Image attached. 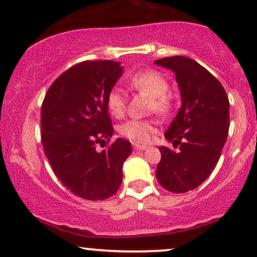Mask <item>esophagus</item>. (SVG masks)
<instances>
[{
    "instance_id": "obj_1",
    "label": "esophagus",
    "mask_w": 257,
    "mask_h": 257,
    "mask_svg": "<svg viewBox=\"0 0 257 257\" xmlns=\"http://www.w3.org/2000/svg\"><path fill=\"white\" fill-rule=\"evenodd\" d=\"M133 148H135V150H138V151H144V150L148 149V146H146V145H139V144H133Z\"/></svg>"
}]
</instances>
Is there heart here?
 <instances>
[{"label": "heart", "mask_w": 257, "mask_h": 257, "mask_svg": "<svg viewBox=\"0 0 257 257\" xmlns=\"http://www.w3.org/2000/svg\"><path fill=\"white\" fill-rule=\"evenodd\" d=\"M128 85L133 89L144 92L152 96L151 109L159 113H166L171 107V102L166 95L169 92V82L164 76L155 71H143L135 73L128 79ZM106 105L109 113L115 118L124 115L126 109V98L120 88L114 87L108 92ZM156 132V122L143 119H130L119 127V133L136 144H146Z\"/></svg>", "instance_id": "obj_1"}]
</instances>
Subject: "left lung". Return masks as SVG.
<instances>
[{
  "instance_id": "obj_1",
  "label": "left lung",
  "mask_w": 257,
  "mask_h": 257,
  "mask_svg": "<svg viewBox=\"0 0 257 257\" xmlns=\"http://www.w3.org/2000/svg\"><path fill=\"white\" fill-rule=\"evenodd\" d=\"M155 63L175 73L182 96L164 135L179 150L159 148L156 177L164 189L182 194L201 185L217 164L229 131V99L221 82L195 60L177 55Z\"/></svg>"
}]
</instances>
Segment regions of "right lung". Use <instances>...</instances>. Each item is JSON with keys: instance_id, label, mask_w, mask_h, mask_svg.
<instances>
[{"instance_id": "1", "label": "right lung", "mask_w": 257, "mask_h": 257, "mask_svg": "<svg viewBox=\"0 0 257 257\" xmlns=\"http://www.w3.org/2000/svg\"><path fill=\"white\" fill-rule=\"evenodd\" d=\"M122 72L111 60L80 62L53 82L42 102L41 142L53 171L73 195L88 201L118 191L132 152L121 138L95 150L113 135L106 99Z\"/></svg>"}]
</instances>
